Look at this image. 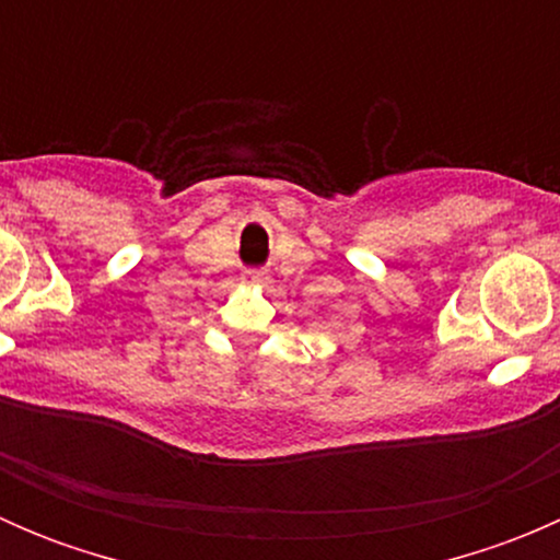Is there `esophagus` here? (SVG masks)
Segmentation results:
<instances>
[{
    "label": "esophagus",
    "mask_w": 560,
    "mask_h": 560,
    "mask_svg": "<svg viewBox=\"0 0 560 560\" xmlns=\"http://www.w3.org/2000/svg\"><path fill=\"white\" fill-rule=\"evenodd\" d=\"M241 284L248 287V290H265V287L270 284V276L265 273V270H244Z\"/></svg>",
    "instance_id": "1"
}]
</instances>
